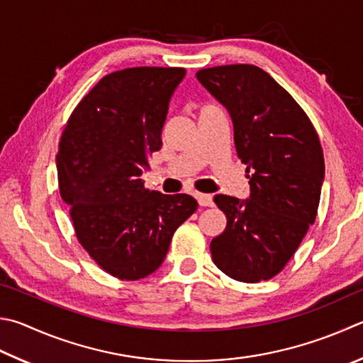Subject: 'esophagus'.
Masks as SVG:
<instances>
[{"mask_svg": "<svg viewBox=\"0 0 363 363\" xmlns=\"http://www.w3.org/2000/svg\"><path fill=\"white\" fill-rule=\"evenodd\" d=\"M195 199L199 201L200 206H213V196L208 194H195Z\"/></svg>", "mask_w": 363, "mask_h": 363, "instance_id": "obj_1", "label": "esophagus"}]
</instances>
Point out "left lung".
<instances>
[{
  "label": "left lung",
  "mask_w": 363,
  "mask_h": 363,
  "mask_svg": "<svg viewBox=\"0 0 363 363\" xmlns=\"http://www.w3.org/2000/svg\"><path fill=\"white\" fill-rule=\"evenodd\" d=\"M228 109L238 159L247 164L250 196L216 195L227 227L211 241L216 267L241 282L282 272L318 216L324 152L314 125L286 89L254 65L196 72Z\"/></svg>",
  "instance_id": "obj_1"
}]
</instances>
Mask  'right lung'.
<instances>
[{
  "label": "right lung",
  "mask_w": 363,
  "mask_h": 363,
  "mask_svg": "<svg viewBox=\"0 0 363 363\" xmlns=\"http://www.w3.org/2000/svg\"><path fill=\"white\" fill-rule=\"evenodd\" d=\"M184 74L160 67L111 72L79 101L58 144V189L76 238L122 281L152 274L176 228L199 206L186 194L149 190L141 179L162 147L169 98Z\"/></svg>",
  "instance_id": "right-lung-1"
}]
</instances>
